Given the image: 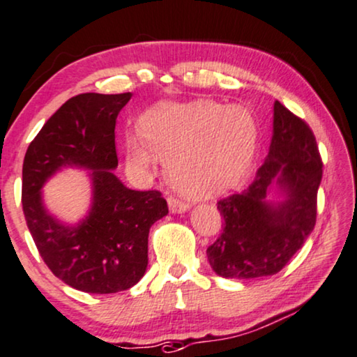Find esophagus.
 <instances>
[{
  "mask_svg": "<svg viewBox=\"0 0 357 357\" xmlns=\"http://www.w3.org/2000/svg\"><path fill=\"white\" fill-rule=\"evenodd\" d=\"M168 205H169V210H172L173 213H183L185 210H189V202H184V200L173 197V195H169L168 197Z\"/></svg>",
  "mask_w": 357,
  "mask_h": 357,
  "instance_id": "34e87169",
  "label": "esophagus"
}]
</instances>
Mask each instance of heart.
Instances as JSON below:
<instances>
[{
	"label": "heart",
	"mask_w": 357,
	"mask_h": 357,
	"mask_svg": "<svg viewBox=\"0 0 357 357\" xmlns=\"http://www.w3.org/2000/svg\"><path fill=\"white\" fill-rule=\"evenodd\" d=\"M142 140L129 137L128 165L147 172L167 160L169 179L184 192H223L244 178L257 147V123L244 107L213 100L160 103L140 118Z\"/></svg>",
	"instance_id": "obj_1"
}]
</instances>
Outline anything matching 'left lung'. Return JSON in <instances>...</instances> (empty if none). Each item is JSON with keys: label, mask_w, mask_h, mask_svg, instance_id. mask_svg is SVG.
Masks as SVG:
<instances>
[{"label": "left lung", "mask_w": 357, "mask_h": 357, "mask_svg": "<svg viewBox=\"0 0 357 357\" xmlns=\"http://www.w3.org/2000/svg\"><path fill=\"white\" fill-rule=\"evenodd\" d=\"M322 167L312 129L275 102L272 142L254 183L244 192L218 200L225 223L207 249L213 272L239 280L278 273L315 227ZM272 185L285 194L283 203L264 200Z\"/></svg>", "instance_id": "left-lung-1"}]
</instances>
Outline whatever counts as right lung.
Masks as SVG:
<instances>
[{"instance_id": "obj_1", "label": "right lung", "mask_w": 357, "mask_h": 357, "mask_svg": "<svg viewBox=\"0 0 357 357\" xmlns=\"http://www.w3.org/2000/svg\"><path fill=\"white\" fill-rule=\"evenodd\" d=\"M132 93L69 98L30 142L22 165V210L33 243L54 277L74 289L109 294L129 289L149 264L150 227L168 213L158 190H132L118 167L114 126ZM63 166L91 169L93 207L69 227L44 208L43 184Z\"/></svg>"}]
</instances>
